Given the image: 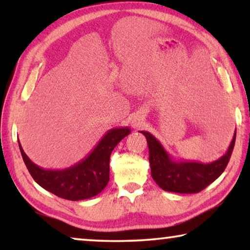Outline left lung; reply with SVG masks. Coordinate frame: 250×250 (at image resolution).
Here are the masks:
<instances>
[{
    "mask_svg": "<svg viewBox=\"0 0 250 250\" xmlns=\"http://www.w3.org/2000/svg\"><path fill=\"white\" fill-rule=\"evenodd\" d=\"M149 146V162L151 175L163 190L175 193H197L214 182L224 172L234 148L235 133L225 155L215 162L203 164L198 162L175 160L160 142L149 132L141 131Z\"/></svg>",
    "mask_w": 250,
    "mask_h": 250,
    "instance_id": "1",
    "label": "left lung"
}]
</instances>
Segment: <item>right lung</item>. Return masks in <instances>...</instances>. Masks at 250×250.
I'll list each match as a JSON object with an SVG mask.
<instances>
[{
    "label": "right lung",
    "instance_id": "right-lung-1",
    "mask_svg": "<svg viewBox=\"0 0 250 250\" xmlns=\"http://www.w3.org/2000/svg\"><path fill=\"white\" fill-rule=\"evenodd\" d=\"M129 133L128 127L110 129L86 158L64 169H44L27 157L20 142L19 149L27 169L39 186L63 199L84 200L97 196L107 186L112 150Z\"/></svg>",
    "mask_w": 250,
    "mask_h": 250
}]
</instances>
